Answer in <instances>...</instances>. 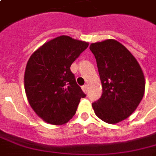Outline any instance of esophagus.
<instances>
[{
    "mask_svg": "<svg viewBox=\"0 0 156 156\" xmlns=\"http://www.w3.org/2000/svg\"><path fill=\"white\" fill-rule=\"evenodd\" d=\"M82 89H83V92L87 93V90H88V85L83 86V87H82Z\"/></svg>",
    "mask_w": 156,
    "mask_h": 156,
    "instance_id": "esophagus-1",
    "label": "esophagus"
}]
</instances>
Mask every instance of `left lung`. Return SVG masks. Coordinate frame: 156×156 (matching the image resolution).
<instances>
[{
	"instance_id": "obj_1",
	"label": "left lung",
	"mask_w": 156,
	"mask_h": 156,
	"mask_svg": "<svg viewBox=\"0 0 156 156\" xmlns=\"http://www.w3.org/2000/svg\"><path fill=\"white\" fill-rule=\"evenodd\" d=\"M103 94L93 103L95 115L104 122L116 124L128 118L143 99L145 78L138 61L121 43L106 40L92 43Z\"/></svg>"
}]
</instances>
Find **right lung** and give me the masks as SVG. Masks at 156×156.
Segmentation results:
<instances>
[{
  "label": "right lung",
  "instance_id": "1",
  "mask_svg": "<svg viewBox=\"0 0 156 156\" xmlns=\"http://www.w3.org/2000/svg\"><path fill=\"white\" fill-rule=\"evenodd\" d=\"M87 42L67 35L54 38L30 56L26 66L24 87L35 113L47 123H67L86 95L77 84L70 66L88 47Z\"/></svg>",
  "mask_w": 156,
  "mask_h": 156
}]
</instances>
